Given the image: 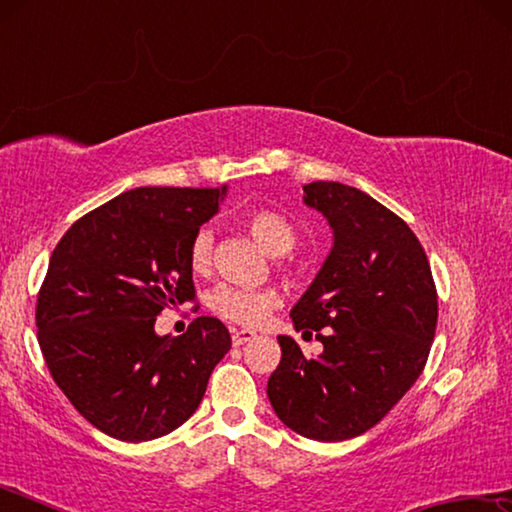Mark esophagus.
<instances>
[{
    "label": "esophagus",
    "instance_id": "esophagus-1",
    "mask_svg": "<svg viewBox=\"0 0 512 512\" xmlns=\"http://www.w3.org/2000/svg\"><path fill=\"white\" fill-rule=\"evenodd\" d=\"M255 339L253 329H232V345H244Z\"/></svg>",
    "mask_w": 512,
    "mask_h": 512
}]
</instances>
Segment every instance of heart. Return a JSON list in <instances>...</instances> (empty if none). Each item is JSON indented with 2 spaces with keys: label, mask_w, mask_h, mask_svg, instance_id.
I'll return each instance as SVG.
<instances>
[{
  "label": "heart",
  "mask_w": 512,
  "mask_h": 512,
  "mask_svg": "<svg viewBox=\"0 0 512 512\" xmlns=\"http://www.w3.org/2000/svg\"><path fill=\"white\" fill-rule=\"evenodd\" d=\"M250 230L259 244L271 255H289L298 244V232L287 216L273 210H255L246 219ZM214 257V232L210 228H198L187 248V259L194 273H207L212 268ZM280 293L275 289H248L223 284L210 298V309L216 316L241 327H257L264 323L266 316L275 307H280Z\"/></svg>",
  "instance_id": "heart-1"
}]
</instances>
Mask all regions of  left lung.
I'll list each match as a JSON object with an SVG mask.
<instances>
[{"instance_id":"left-lung-1","label":"left lung","mask_w":512,"mask_h":512,"mask_svg":"<svg viewBox=\"0 0 512 512\" xmlns=\"http://www.w3.org/2000/svg\"><path fill=\"white\" fill-rule=\"evenodd\" d=\"M302 189L332 225L334 248L291 318L316 332L323 354L307 359L291 336H277L282 359L266 393L289 429L339 443L375 427L420 377L438 293L427 253L395 212L350 185Z\"/></svg>"}]
</instances>
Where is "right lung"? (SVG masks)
I'll return each instance as SVG.
<instances>
[{"mask_svg": "<svg viewBox=\"0 0 512 512\" xmlns=\"http://www.w3.org/2000/svg\"><path fill=\"white\" fill-rule=\"evenodd\" d=\"M223 194L225 185L131 189L81 216L51 253L36 302L42 357L74 409L112 438L178 429L230 350L212 316L183 336L153 329L164 309L196 300L187 248Z\"/></svg>", "mask_w": 512, "mask_h": 512, "instance_id": "1", "label": "right lung"}]
</instances>
